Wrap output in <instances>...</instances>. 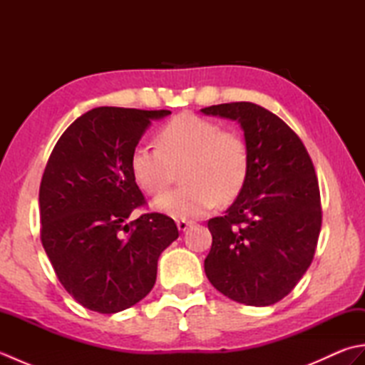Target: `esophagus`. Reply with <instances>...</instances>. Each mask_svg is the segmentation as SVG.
<instances>
[{
  "mask_svg": "<svg viewBox=\"0 0 365 365\" xmlns=\"http://www.w3.org/2000/svg\"><path fill=\"white\" fill-rule=\"evenodd\" d=\"M192 224V221H188V220H178L177 221V227L180 232H185L190 226Z\"/></svg>",
  "mask_w": 365,
  "mask_h": 365,
  "instance_id": "1",
  "label": "esophagus"
}]
</instances>
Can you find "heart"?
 Instances as JSON below:
<instances>
[{"mask_svg": "<svg viewBox=\"0 0 365 365\" xmlns=\"http://www.w3.org/2000/svg\"><path fill=\"white\" fill-rule=\"evenodd\" d=\"M131 174L149 195L165 191L182 168L183 185L158 196L152 207L173 218H197L242 191L250 173V152L243 136L221 130L216 122L183 113L158 133V145L135 147Z\"/></svg>", "mask_w": 365, "mask_h": 365, "instance_id": "heart-1", "label": "heart"}]
</instances>
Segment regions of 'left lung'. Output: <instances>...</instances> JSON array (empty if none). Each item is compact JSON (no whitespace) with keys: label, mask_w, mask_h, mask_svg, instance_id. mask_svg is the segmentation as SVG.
I'll return each mask as SVG.
<instances>
[{"label":"left lung","mask_w":365,"mask_h":365,"mask_svg":"<svg viewBox=\"0 0 365 365\" xmlns=\"http://www.w3.org/2000/svg\"><path fill=\"white\" fill-rule=\"evenodd\" d=\"M237 120L245 131L250 173L224 216L208 221L212 250L205 274L224 297L271 306L311 267L322 227L320 190L298 135L276 114L251 102L202 108Z\"/></svg>","instance_id":"obj_1"}]
</instances>
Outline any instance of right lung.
<instances>
[{
  "mask_svg": "<svg viewBox=\"0 0 365 365\" xmlns=\"http://www.w3.org/2000/svg\"><path fill=\"white\" fill-rule=\"evenodd\" d=\"M170 111L100 106L80 115L43 170L41 240L59 282L89 311L115 314L157 281L160 254L177 240L173 218L145 213L130 158L152 120Z\"/></svg>",
  "mask_w": 365,
  "mask_h": 365,
  "instance_id": "1",
  "label": "right lung"
}]
</instances>
